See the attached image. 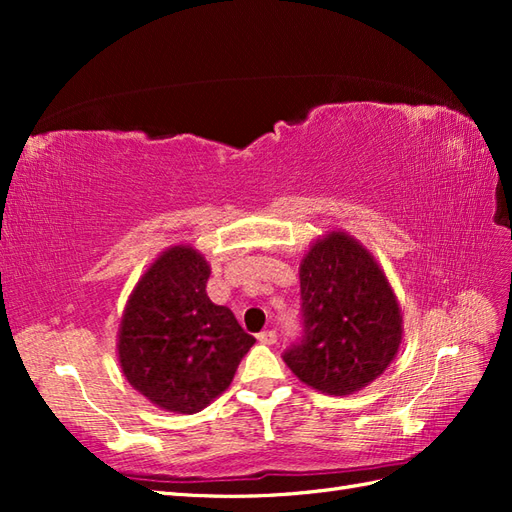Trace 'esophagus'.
Instances as JSON below:
<instances>
[{"instance_id":"obj_1","label":"esophagus","mask_w":512,"mask_h":512,"mask_svg":"<svg viewBox=\"0 0 512 512\" xmlns=\"http://www.w3.org/2000/svg\"><path fill=\"white\" fill-rule=\"evenodd\" d=\"M257 341L264 343V345H275L277 343V332L275 330H264L257 334Z\"/></svg>"}]
</instances>
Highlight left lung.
<instances>
[{
    "label": "left lung",
    "instance_id": "left-lung-1",
    "mask_svg": "<svg viewBox=\"0 0 512 512\" xmlns=\"http://www.w3.org/2000/svg\"><path fill=\"white\" fill-rule=\"evenodd\" d=\"M303 339L284 354L301 383L350 396L385 372L402 343V312L376 257L345 231L314 239L299 264Z\"/></svg>",
    "mask_w": 512,
    "mask_h": 512
}]
</instances>
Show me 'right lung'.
Listing matches in <instances>:
<instances>
[{
  "label": "right lung",
  "instance_id": "right-lung-1",
  "mask_svg": "<svg viewBox=\"0 0 512 512\" xmlns=\"http://www.w3.org/2000/svg\"><path fill=\"white\" fill-rule=\"evenodd\" d=\"M211 266L189 244L169 246L138 279L118 325L123 376L151 405L198 413L233 383L255 339L206 297Z\"/></svg>",
  "mask_w": 512,
  "mask_h": 512
}]
</instances>
